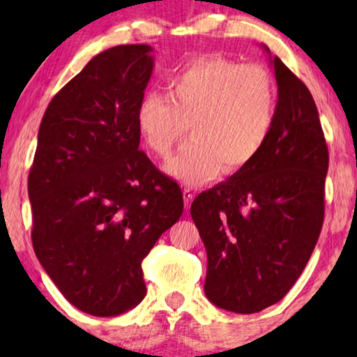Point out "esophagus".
Returning <instances> with one entry per match:
<instances>
[{
    "mask_svg": "<svg viewBox=\"0 0 357 357\" xmlns=\"http://www.w3.org/2000/svg\"><path fill=\"white\" fill-rule=\"evenodd\" d=\"M193 192L190 188H183V202H185V209H190V204L193 202Z\"/></svg>",
    "mask_w": 357,
    "mask_h": 357,
    "instance_id": "34e87169",
    "label": "esophagus"
}]
</instances>
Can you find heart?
Returning a JSON list of instances; mask_svg holds the SVG:
<instances>
[{
	"label": "heart",
	"instance_id": "obj_1",
	"mask_svg": "<svg viewBox=\"0 0 357 357\" xmlns=\"http://www.w3.org/2000/svg\"><path fill=\"white\" fill-rule=\"evenodd\" d=\"M167 89L169 96L153 91L141 97L136 125L159 158H167L190 128L192 141L167 164L180 182H208L221 167L238 172L270 139L278 92L270 71L260 65L197 58L169 76Z\"/></svg>",
	"mask_w": 357,
	"mask_h": 357
}]
</instances>
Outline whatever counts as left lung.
Wrapping results in <instances>:
<instances>
[{"instance_id": "1", "label": "left lung", "mask_w": 357, "mask_h": 357, "mask_svg": "<svg viewBox=\"0 0 357 357\" xmlns=\"http://www.w3.org/2000/svg\"><path fill=\"white\" fill-rule=\"evenodd\" d=\"M270 60L278 82L270 139L252 164L190 208L208 253L204 292L236 314H255L287 294L325 214L328 148L314 97L280 58Z\"/></svg>"}]
</instances>
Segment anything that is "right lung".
<instances>
[{
	"label": "right lung",
	"instance_id": "obj_1",
	"mask_svg": "<svg viewBox=\"0 0 357 357\" xmlns=\"http://www.w3.org/2000/svg\"><path fill=\"white\" fill-rule=\"evenodd\" d=\"M149 45L99 53L53 97L29 172L32 245L77 309L114 317L144 299L141 261L183 213V195L139 151L136 109Z\"/></svg>",
	"mask_w": 357,
	"mask_h": 357
}]
</instances>
